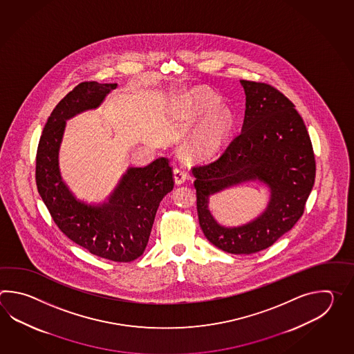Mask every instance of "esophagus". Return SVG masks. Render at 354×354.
I'll use <instances>...</instances> for the list:
<instances>
[{"instance_id": "1", "label": "esophagus", "mask_w": 354, "mask_h": 354, "mask_svg": "<svg viewBox=\"0 0 354 354\" xmlns=\"http://www.w3.org/2000/svg\"><path fill=\"white\" fill-rule=\"evenodd\" d=\"M174 183L177 185V186H180L182 185L185 180H187L188 174L185 172V171H182L180 168H176L174 172Z\"/></svg>"}]
</instances>
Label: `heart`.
<instances>
[{
  "mask_svg": "<svg viewBox=\"0 0 354 354\" xmlns=\"http://www.w3.org/2000/svg\"><path fill=\"white\" fill-rule=\"evenodd\" d=\"M218 98L210 92L195 90L189 100L188 118L198 119L206 115L187 136V147L197 153L210 151L216 148L225 136L232 124V116L225 109H216ZM212 111L210 113L209 111Z\"/></svg>",
  "mask_w": 354,
  "mask_h": 354,
  "instance_id": "1",
  "label": "heart"
}]
</instances>
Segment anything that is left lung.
<instances>
[{"mask_svg": "<svg viewBox=\"0 0 354 354\" xmlns=\"http://www.w3.org/2000/svg\"><path fill=\"white\" fill-rule=\"evenodd\" d=\"M245 93L241 131L216 160L195 167L198 221L207 241L232 254L271 247L301 218L315 180V157L295 105L266 83L241 80ZM256 181L270 194L265 210L241 226H224L210 212L211 195Z\"/></svg>", "mask_w": 354, "mask_h": 354, "instance_id": "left-lung-1", "label": "left lung"}]
</instances>
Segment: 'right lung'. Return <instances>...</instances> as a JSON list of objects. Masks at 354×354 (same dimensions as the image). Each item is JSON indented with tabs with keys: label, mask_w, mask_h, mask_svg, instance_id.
<instances>
[{
	"label": "right lung",
	"mask_w": 354,
	"mask_h": 354,
	"mask_svg": "<svg viewBox=\"0 0 354 354\" xmlns=\"http://www.w3.org/2000/svg\"><path fill=\"white\" fill-rule=\"evenodd\" d=\"M116 83L83 82L55 106L37 153V186L54 223L71 241L95 256L130 262L143 254L159 203L174 189L169 159L128 167L101 203L78 198L60 174L59 151L67 120L96 110Z\"/></svg>",
	"instance_id": "right-lung-1"
}]
</instances>
